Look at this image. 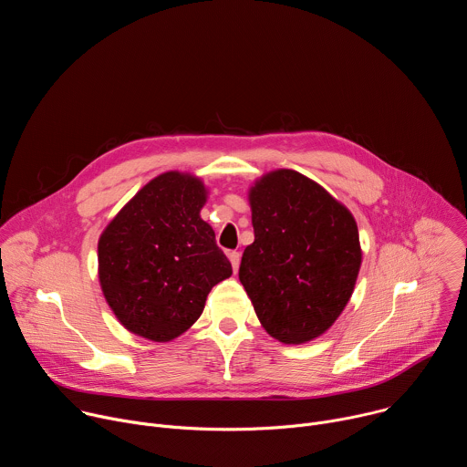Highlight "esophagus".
<instances>
[{"instance_id": "obj_1", "label": "esophagus", "mask_w": 467, "mask_h": 467, "mask_svg": "<svg viewBox=\"0 0 467 467\" xmlns=\"http://www.w3.org/2000/svg\"><path fill=\"white\" fill-rule=\"evenodd\" d=\"M227 256H229V260H231V264H233V270H234V274H236V272H238V265H240V253H238V251H229Z\"/></svg>"}]
</instances>
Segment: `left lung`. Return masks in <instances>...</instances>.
<instances>
[{
    "mask_svg": "<svg viewBox=\"0 0 467 467\" xmlns=\"http://www.w3.org/2000/svg\"><path fill=\"white\" fill-rule=\"evenodd\" d=\"M254 242L240 264L260 325L286 344H306L335 325L362 264L351 211L296 170L258 177L249 192Z\"/></svg>",
    "mask_w": 467,
    "mask_h": 467,
    "instance_id": "8db88e82",
    "label": "left lung"
}]
</instances>
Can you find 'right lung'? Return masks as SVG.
<instances>
[{"mask_svg": "<svg viewBox=\"0 0 467 467\" xmlns=\"http://www.w3.org/2000/svg\"><path fill=\"white\" fill-rule=\"evenodd\" d=\"M209 188L188 171H164L144 184L98 240L99 286L132 335L166 344L186 332L213 286L233 275L202 218Z\"/></svg>", "mask_w": 467, "mask_h": 467, "instance_id": "1", "label": "right lung"}]
</instances>
